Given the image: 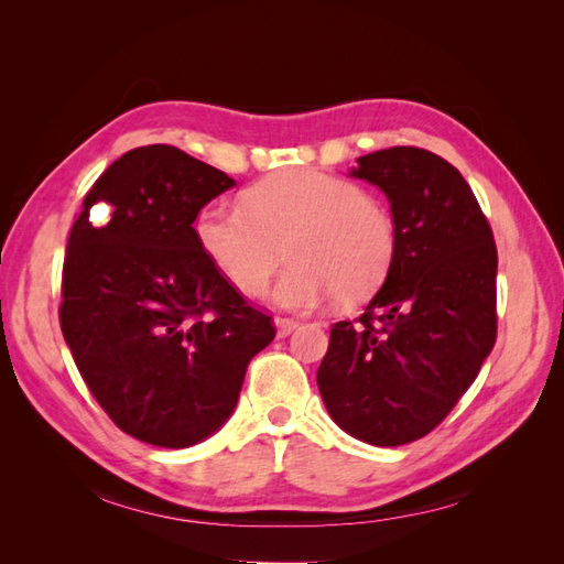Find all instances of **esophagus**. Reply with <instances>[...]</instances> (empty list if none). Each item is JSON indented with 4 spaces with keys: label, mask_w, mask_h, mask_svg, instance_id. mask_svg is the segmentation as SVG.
Instances as JSON below:
<instances>
[{
    "label": "esophagus",
    "mask_w": 564,
    "mask_h": 564,
    "mask_svg": "<svg viewBox=\"0 0 564 564\" xmlns=\"http://www.w3.org/2000/svg\"><path fill=\"white\" fill-rule=\"evenodd\" d=\"M275 324H278V336H280V338L289 336V334H292V332L299 327V322L292 319V317H278Z\"/></svg>",
    "instance_id": "esophagus-1"
}]
</instances>
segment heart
I'll list each match as a JSON object with an SVG mask.
<instances>
[{"mask_svg":"<svg viewBox=\"0 0 564 564\" xmlns=\"http://www.w3.org/2000/svg\"><path fill=\"white\" fill-rule=\"evenodd\" d=\"M204 256L237 292L261 296L286 256L275 301L313 311L329 299L360 303L398 256V218L381 197L319 172L289 169L249 187L242 202L214 199L195 218Z\"/></svg>","mask_w":564,"mask_h":564,"instance_id":"1","label":"heart"}]
</instances>
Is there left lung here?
I'll return each mask as SVG.
<instances>
[{"mask_svg":"<svg viewBox=\"0 0 564 564\" xmlns=\"http://www.w3.org/2000/svg\"><path fill=\"white\" fill-rule=\"evenodd\" d=\"M379 185L400 242L383 286L332 327L317 369L329 416L352 437L398 447L429 435L470 388L497 340V245L447 160L395 145L357 160Z\"/></svg>","mask_w":564,"mask_h":564,"instance_id":"left-lung-1","label":"left lung"}]
</instances>
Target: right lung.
Returning <instances> with one entry per match:
<instances>
[{
    "instance_id": "obj_1",
    "label": "right lung",
    "mask_w": 564,
    "mask_h": 564,
    "mask_svg": "<svg viewBox=\"0 0 564 564\" xmlns=\"http://www.w3.org/2000/svg\"><path fill=\"white\" fill-rule=\"evenodd\" d=\"M235 181L174 145L115 160L67 237L58 319L84 383L119 431L183 449L240 398L272 317L220 275L195 218Z\"/></svg>"
}]
</instances>
